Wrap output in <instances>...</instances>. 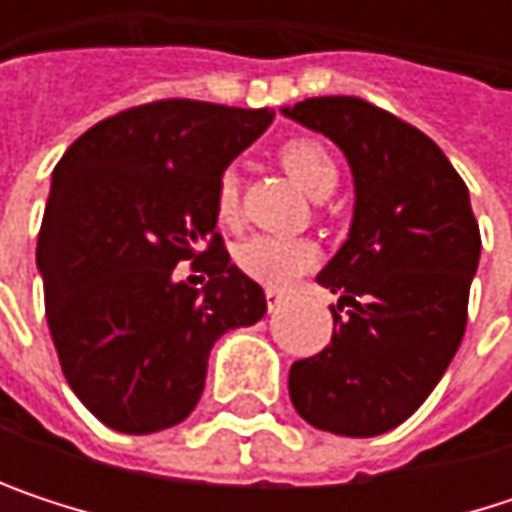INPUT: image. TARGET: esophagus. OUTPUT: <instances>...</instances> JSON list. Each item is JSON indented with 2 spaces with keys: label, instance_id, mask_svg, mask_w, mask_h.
Instances as JSON below:
<instances>
[{
  "label": "esophagus",
  "instance_id": "obj_1",
  "mask_svg": "<svg viewBox=\"0 0 512 512\" xmlns=\"http://www.w3.org/2000/svg\"><path fill=\"white\" fill-rule=\"evenodd\" d=\"M284 305V290H266V308H269V314H275L278 308Z\"/></svg>",
  "mask_w": 512,
  "mask_h": 512
}]
</instances>
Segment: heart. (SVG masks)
I'll return each instance as SVG.
<instances>
[{
    "mask_svg": "<svg viewBox=\"0 0 512 512\" xmlns=\"http://www.w3.org/2000/svg\"><path fill=\"white\" fill-rule=\"evenodd\" d=\"M281 165L284 171L308 192L317 195L323 189H335L338 180V162L329 154L320 142L314 139H296L287 142L281 148ZM237 177L228 171L219 177L216 183V216L219 222L231 225L237 219ZM234 260L237 266L255 278L257 284H266L272 290L293 284L299 275H305L314 260H317V249L308 240H293V237H269V234H255L249 240H243L234 249Z\"/></svg>",
    "mask_w": 512,
    "mask_h": 512,
    "instance_id": "1",
    "label": "heart"
}]
</instances>
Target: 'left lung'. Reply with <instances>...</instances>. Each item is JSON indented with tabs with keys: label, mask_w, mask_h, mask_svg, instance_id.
Wrapping results in <instances>:
<instances>
[{
	"label": "left lung",
	"mask_w": 512,
	"mask_h": 512,
	"mask_svg": "<svg viewBox=\"0 0 512 512\" xmlns=\"http://www.w3.org/2000/svg\"><path fill=\"white\" fill-rule=\"evenodd\" d=\"M284 118L332 139L353 171V222L317 281L341 293L332 344L290 367L293 409L367 439L403 424L439 385L465 332L480 231L468 189L421 130L358 97H311Z\"/></svg>",
	"instance_id": "left-lung-1"
}]
</instances>
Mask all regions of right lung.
Returning a JSON list of instances; mask_svg holds the SVG:
<instances>
[{
    "instance_id": "1",
    "label": "right lung",
    "mask_w": 512,
    "mask_h": 512,
    "mask_svg": "<svg viewBox=\"0 0 512 512\" xmlns=\"http://www.w3.org/2000/svg\"><path fill=\"white\" fill-rule=\"evenodd\" d=\"M272 118L159 100L94 124L58 159L35 260L64 379L106 427L145 436L189 418L213 344L266 314L216 234V183ZM180 259L211 281L177 282Z\"/></svg>"
}]
</instances>
